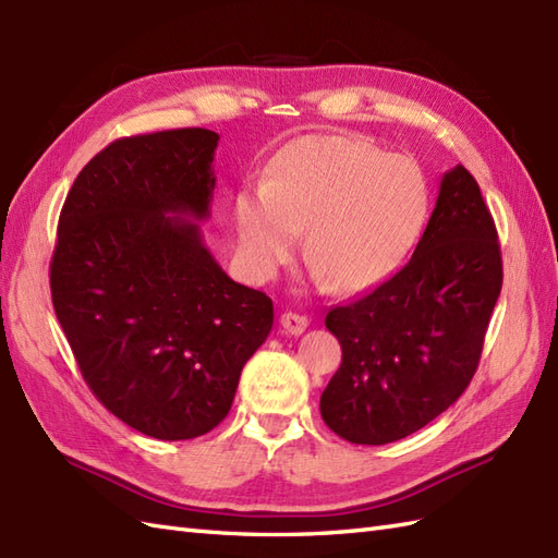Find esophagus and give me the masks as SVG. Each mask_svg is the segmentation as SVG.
<instances>
[{
  "mask_svg": "<svg viewBox=\"0 0 558 558\" xmlns=\"http://www.w3.org/2000/svg\"><path fill=\"white\" fill-rule=\"evenodd\" d=\"M307 324H310L307 317L295 315V312H283V315H281L283 331L291 333V336H301L307 329Z\"/></svg>",
  "mask_w": 558,
  "mask_h": 558,
  "instance_id": "esophagus-1",
  "label": "esophagus"
}]
</instances>
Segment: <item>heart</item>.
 Returning <instances> with one entry per match:
<instances>
[{
  "label": "heart",
  "instance_id": "1",
  "mask_svg": "<svg viewBox=\"0 0 558 558\" xmlns=\"http://www.w3.org/2000/svg\"><path fill=\"white\" fill-rule=\"evenodd\" d=\"M426 203L410 158L343 134H307L281 148L265 186L236 196L234 227L257 275L287 265L307 227V260L322 277L364 291L400 265Z\"/></svg>",
  "mask_w": 558,
  "mask_h": 558
}]
</instances>
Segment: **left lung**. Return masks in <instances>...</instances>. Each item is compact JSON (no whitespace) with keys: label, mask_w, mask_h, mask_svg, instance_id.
I'll return each mask as SVG.
<instances>
[{"label":"left lung","mask_w":558,"mask_h":558,"mask_svg":"<svg viewBox=\"0 0 558 558\" xmlns=\"http://www.w3.org/2000/svg\"><path fill=\"white\" fill-rule=\"evenodd\" d=\"M501 277L493 215L457 166L410 263L326 315L343 360L322 392L324 424L348 442L386 445L454 404L478 369Z\"/></svg>","instance_id":"left-lung-1"}]
</instances>
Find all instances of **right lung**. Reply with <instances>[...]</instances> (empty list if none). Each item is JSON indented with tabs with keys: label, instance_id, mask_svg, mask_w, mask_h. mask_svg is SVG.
I'll use <instances>...</instances> for the list:
<instances>
[{
	"label": "right lung",
	"instance_id": "1",
	"mask_svg": "<svg viewBox=\"0 0 558 558\" xmlns=\"http://www.w3.org/2000/svg\"><path fill=\"white\" fill-rule=\"evenodd\" d=\"M217 132L162 130L108 144L59 217L51 303L85 384L158 440H192L232 410L275 307L229 279L203 243Z\"/></svg>",
	"mask_w": 558,
	"mask_h": 558
}]
</instances>
